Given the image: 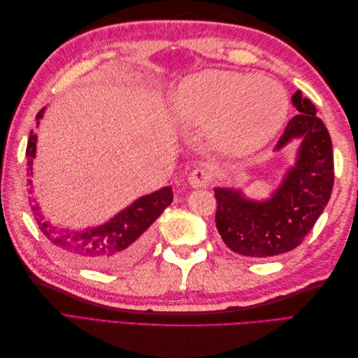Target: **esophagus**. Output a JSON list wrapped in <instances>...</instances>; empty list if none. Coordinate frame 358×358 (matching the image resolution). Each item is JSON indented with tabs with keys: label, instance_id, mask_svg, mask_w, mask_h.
I'll return each instance as SVG.
<instances>
[{
	"label": "esophagus",
	"instance_id": "esophagus-1",
	"mask_svg": "<svg viewBox=\"0 0 358 358\" xmlns=\"http://www.w3.org/2000/svg\"><path fill=\"white\" fill-rule=\"evenodd\" d=\"M213 178V173L209 169H197L191 171V175L188 176V183L189 187L194 189H199V188H204L208 187L209 183L212 182Z\"/></svg>",
	"mask_w": 358,
	"mask_h": 358
}]
</instances>
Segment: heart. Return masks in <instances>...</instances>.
Instances as JSON below:
<instances>
[{"mask_svg":"<svg viewBox=\"0 0 358 358\" xmlns=\"http://www.w3.org/2000/svg\"><path fill=\"white\" fill-rule=\"evenodd\" d=\"M171 113L183 128H209L215 146L248 157L272 142L288 110L276 80L224 70L189 76L171 95Z\"/></svg>","mask_w":358,"mask_h":358,"instance_id":"b5f03b06","label":"heart"}]
</instances>
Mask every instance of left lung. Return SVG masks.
<instances>
[{
    "label": "left lung",
    "instance_id": "left-lung-1",
    "mask_svg": "<svg viewBox=\"0 0 358 358\" xmlns=\"http://www.w3.org/2000/svg\"><path fill=\"white\" fill-rule=\"evenodd\" d=\"M297 115L288 122L276 150L292 140L300 145L279 187L267 200L242 189L213 188L215 222L222 242L243 257L267 258L297 248L326 208L333 189V148L326 125L301 91L291 96Z\"/></svg>",
    "mask_w": 358,
    "mask_h": 358
}]
</instances>
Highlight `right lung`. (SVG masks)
<instances>
[{
  "label": "right lung",
  "instance_id": "right-lung-1",
  "mask_svg": "<svg viewBox=\"0 0 358 358\" xmlns=\"http://www.w3.org/2000/svg\"><path fill=\"white\" fill-rule=\"evenodd\" d=\"M46 107L37 113V125ZM37 152V134L29 133L27 145L28 173ZM31 182V180H29ZM173 201L171 187H164L133 201L107 222L85 230L53 225L41 213L38 204H31L32 215L49 242L73 262L92 268L112 270L134 263L142 257L152 239V225Z\"/></svg>",
  "mask_w": 358,
  "mask_h": 358
}]
</instances>
